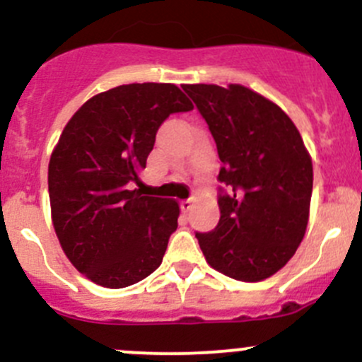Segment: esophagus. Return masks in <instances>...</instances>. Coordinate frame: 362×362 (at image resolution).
I'll list each match as a JSON object with an SVG mask.
<instances>
[{"instance_id":"esophagus-1","label":"esophagus","mask_w":362,"mask_h":362,"mask_svg":"<svg viewBox=\"0 0 362 362\" xmlns=\"http://www.w3.org/2000/svg\"><path fill=\"white\" fill-rule=\"evenodd\" d=\"M192 206H194V203H192L191 199H184V202H180V210L184 211V214H187V211H191Z\"/></svg>"}]
</instances>
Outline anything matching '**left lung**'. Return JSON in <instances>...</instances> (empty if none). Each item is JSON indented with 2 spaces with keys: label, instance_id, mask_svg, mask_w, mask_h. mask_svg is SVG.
<instances>
[{
  "label": "left lung",
  "instance_id": "8db88e82",
  "mask_svg": "<svg viewBox=\"0 0 362 362\" xmlns=\"http://www.w3.org/2000/svg\"><path fill=\"white\" fill-rule=\"evenodd\" d=\"M217 144L218 196L214 231L196 233L208 264L242 282L275 275L308 226L312 158L298 127L268 98L240 83H185Z\"/></svg>",
  "mask_w": 362,
  "mask_h": 362
}]
</instances>
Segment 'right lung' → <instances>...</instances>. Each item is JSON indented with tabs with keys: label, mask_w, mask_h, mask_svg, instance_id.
<instances>
[{
	"label": "right lung",
	"mask_w": 362,
	"mask_h": 362,
	"mask_svg": "<svg viewBox=\"0 0 362 362\" xmlns=\"http://www.w3.org/2000/svg\"><path fill=\"white\" fill-rule=\"evenodd\" d=\"M192 108L175 83H127L87 100L64 126L49 163L52 224L90 282L122 289L163 262L180 208L131 184L140 180L160 124Z\"/></svg>",
	"instance_id": "1"
}]
</instances>
